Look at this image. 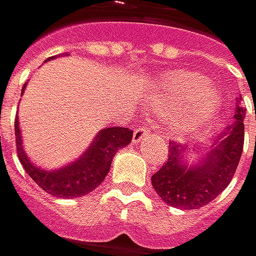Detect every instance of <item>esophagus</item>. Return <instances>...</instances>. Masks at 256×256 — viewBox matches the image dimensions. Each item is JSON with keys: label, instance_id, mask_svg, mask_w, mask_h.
Returning a JSON list of instances; mask_svg holds the SVG:
<instances>
[{"label": "esophagus", "instance_id": "obj_1", "mask_svg": "<svg viewBox=\"0 0 256 256\" xmlns=\"http://www.w3.org/2000/svg\"><path fill=\"white\" fill-rule=\"evenodd\" d=\"M150 134V127L147 126V124H144V122H141L136 129H135V132H134V142L135 144H138L141 140H144L147 135Z\"/></svg>", "mask_w": 256, "mask_h": 256}]
</instances>
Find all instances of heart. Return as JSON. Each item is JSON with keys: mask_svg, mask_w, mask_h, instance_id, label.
<instances>
[{"mask_svg": "<svg viewBox=\"0 0 256 256\" xmlns=\"http://www.w3.org/2000/svg\"><path fill=\"white\" fill-rule=\"evenodd\" d=\"M216 96L208 80L195 72L172 70L162 74L152 92V106L156 112L172 114L190 104V114L178 118V126H195L210 116Z\"/></svg>", "mask_w": 256, "mask_h": 256, "instance_id": "1", "label": "heart"}]
</instances>
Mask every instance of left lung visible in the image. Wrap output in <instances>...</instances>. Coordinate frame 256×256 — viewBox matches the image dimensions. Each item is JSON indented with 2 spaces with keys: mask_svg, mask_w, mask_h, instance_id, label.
<instances>
[{
  "mask_svg": "<svg viewBox=\"0 0 256 256\" xmlns=\"http://www.w3.org/2000/svg\"><path fill=\"white\" fill-rule=\"evenodd\" d=\"M246 110L237 104L234 122L218 135L202 158L188 164V147L170 141L168 160L153 174L152 184L158 195L168 204L182 210H196L212 202L231 183L238 166L243 144Z\"/></svg>",
  "mask_w": 256,
  "mask_h": 256,
  "instance_id": "8db88e82",
  "label": "left lung"
}]
</instances>
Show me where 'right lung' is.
I'll list each match as a JSON object with an SVG mask.
<instances>
[{
  "label": "right lung",
  "instance_id": "right-lung-1",
  "mask_svg": "<svg viewBox=\"0 0 256 256\" xmlns=\"http://www.w3.org/2000/svg\"><path fill=\"white\" fill-rule=\"evenodd\" d=\"M54 58L50 56L49 60ZM14 135L18 158L26 174L49 195L56 198H76L90 194L104 180L115 153L130 144L134 132L127 127H106L96 135L90 148L78 160L54 171L37 168L28 159L22 146L18 118L14 121Z\"/></svg>",
  "mask_w": 256,
  "mask_h": 256
}]
</instances>
